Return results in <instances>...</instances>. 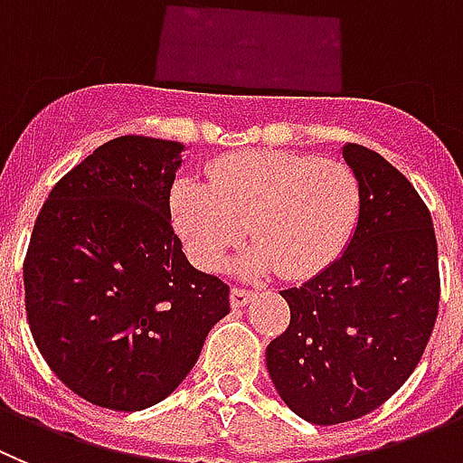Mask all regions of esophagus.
<instances>
[{"label":"esophagus","instance_id":"34e87169","mask_svg":"<svg viewBox=\"0 0 463 463\" xmlns=\"http://www.w3.org/2000/svg\"><path fill=\"white\" fill-rule=\"evenodd\" d=\"M253 298L251 290H244V288H232L231 290V304L232 309H240V307H247L249 299Z\"/></svg>","mask_w":463,"mask_h":463}]
</instances>
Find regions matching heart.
I'll use <instances>...</instances> for the list:
<instances>
[{
    "label": "heart",
    "instance_id": "obj_1",
    "mask_svg": "<svg viewBox=\"0 0 463 463\" xmlns=\"http://www.w3.org/2000/svg\"><path fill=\"white\" fill-rule=\"evenodd\" d=\"M175 226L191 258L216 268L244 235L235 269L304 279L327 268L351 241L362 210L357 175L341 161L293 152H249L184 177L170 194Z\"/></svg>",
    "mask_w": 463,
    "mask_h": 463
}]
</instances>
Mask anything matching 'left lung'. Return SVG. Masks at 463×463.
Returning a JSON list of instances; mask_svg holds the SVG:
<instances>
[{
  "mask_svg": "<svg viewBox=\"0 0 463 463\" xmlns=\"http://www.w3.org/2000/svg\"><path fill=\"white\" fill-rule=\"evenodd\" d=\"M362 210L341 256L281 290L290 325L265 351L283 403L311 424L376 411L413 373L439 314L434 223L413 184L381 154L345 143Z\"/></svg>",
  "mask_w": 463,
  "mask_h": 463,
  "instance_id": "8db88e82",
  "label": "left lung"
}]
</instances>
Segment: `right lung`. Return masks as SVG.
Here are the masks:
<instances>
[{"instance_id": "obj_1", "label": "right lung", "mask_w": 463, "mask_h": 463, "mask_svg": "<svg viewBox=\"0 0 463 463\" xmlns=\"http://www.w3.org/2000/svg\"><path fill=\"white\" fill-rule=\"evenodd\" d=\"M184 149L145 136L101 145L50 191L32 232V336L55 376L101 408L164 402L231 314V288L186 260L170 222Z\"/></svg>"}]
</instances>
